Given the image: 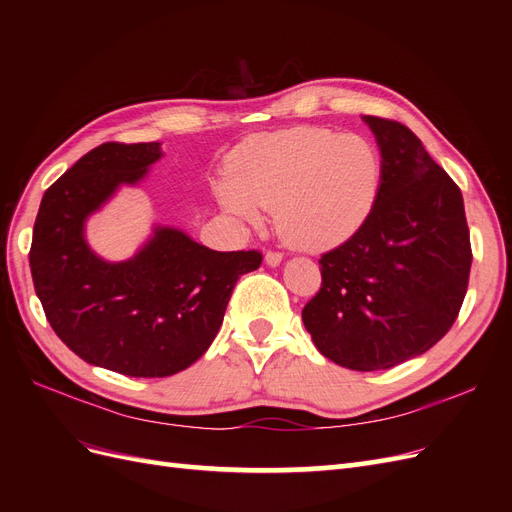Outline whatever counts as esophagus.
Here are the masks:
<instances>
[{"label":"esophagus","instance_id":"esophagus-1","mask_svg":"<svg viewBox=\"0 0 512 512\" xmlns=\"http://www.w3.org/2000/svg\"><path fill=\"white\" fill-rule=\"evenodd\" d=\"M282 260H284V256H282L280 252H267V254H265V262H267L269 267H277Z\"/></svg>","mask_w":512,"mask_h":512}]
</instances>
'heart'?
<instances>
[{"instance_id": "heart-1", "label": "heart", "mask_w": 512, "mask_h": 512, "mask_svg": "<svg viewBox=\"0 0 512 512\" xmlns=\"http://www.w3.org/2000/svg\"><path fill=\"white\" fill-rule=\"evenodd\" d=\"M382 179L378 149L367 138L324 128H294L245 143L228 181L215 185L232 220L262 224L275 211L286 243L324 252L350 239L376 203Z\"/></svg>"}]
</instances>
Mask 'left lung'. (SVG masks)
<instances>
[{
  "instance_id": "8db88e82",
  "label": "left lung",
  "mask_w": 512,
  "mask_h": 512,
  "mask_svg": "<svg viewBox=\"0 0 512 512\" xmlns=\"http://www.w3.org/2000/svg\"><path fill=\"white\" fill-rule=\"evenodd\" d=\"M380 147L376 203L322 254V286L303 307L316 348L354 371L391 369L453 327L472 267L463 196L404 123L365 115Z\"/></svg>"
}]
</instances>
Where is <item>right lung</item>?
Wrapping results in <instances>:
<instances>
[{"label": "right lung", "mask_w": 512, "mask_h": 512, "mask_svg": "<svg viewBox=\"0 0 512 512\" xmlns=\"http://www.w3.org/2000/svg\"><path fill=\"white\" fill-rule=\"evenodd\" d=\"M160 143H104L44 192L29 267L53 331L83 361L132 378H166L190 367L218 335L243 273L262 254L215 252L179 228L153 226L132 258L91 250L85 222L121 185L143 181Z\"/></svg>", "instance_id": "1"}]
</instances>
